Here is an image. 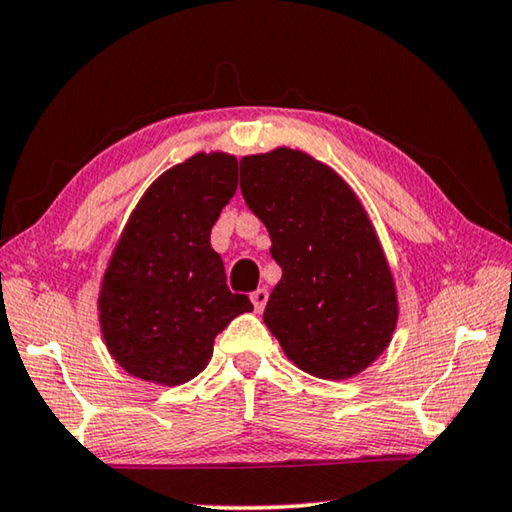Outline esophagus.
Returning <instances> with one entry per match:
<instances>
[{
  "mask_svg": "<svg viewBox=\"0 0 512 512\" xmlns=\"http://www.w3.org/2000/svg\"><path fill=\"white\" fill-rule=\"evenodd\" d=\"M250 300H253L255 311H264L266 302H268V291L266 289H257V291L250 293Z\"/></svg>",
  "mask_w": 512,
  "mask_h": 512,
  "instance_id": "obj_1",
  "label": "esophagus"
}]
</instances>
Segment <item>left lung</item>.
<instances>
[{"label":"left lung","instance_id":"8db88e82","mask_svg":"<svg viewBox=\"0 0 512 512\" xmlns=\"http://www.w3.org/2000/svg\"><path fill=\"white\" fill-rule=\"evenodd\" d=\"M239 169L244 201L282 268L266 327L309 375H359L393 339L397 291L357 194L327 164L287 146L246 155Z\"/></svg>","mask_w":512,"mask_h":512}]
</instances>
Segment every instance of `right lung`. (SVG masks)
I'll list each match as a JSON object with an SVG mask.
<instances>
[{
    "label": "right lung",
    "mask_w": 512,
    "mask_h": 512,
    "mask_svg": "<svg viewBox=\"0 0 512 512\" xmlns=\"http://www.w3.org/2000/svg\"><path fill=\"white\" fill-rule=\"evenodd\" d=\"M237 192V158L196 153L162 173L135 205L99 291L106 348L128 375L178 386L203 372L214 339L253 311L225 284L212 225Z\"/></svg>",
    "instance_id": "add662e5"
}]
</instances>
